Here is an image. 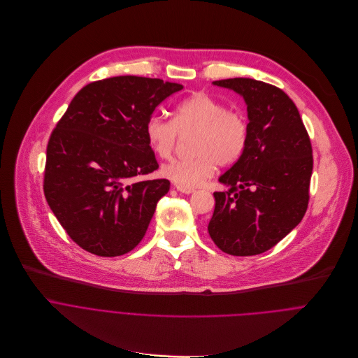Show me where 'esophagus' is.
I'll return each instance as SVG.
<instances>
[{
	"mask_svg": "<svg viewBox=\"0 0 358 358\" xmlns=\"http://www.w3.org/2000/svg\"><path fill=\"white\" fill-rule=\"evenodd\" d=\"M176 189H178V192L186 193V194H190V193L194 192V189H192V187H180V186H176Z\"/></svg>",
	"mask_w": 358,
	"mask_h": 358,
	"instance_id": "34e87169",
	"label": "esophagus"
}]
</instances>
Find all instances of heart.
I'll return each mask as SVG.
<instances>
[{"label":"heart","mask_w":358,"mask_h":358,"mask_svg":"<svg viewBox=\"0 0 358 358\" xmlns=\"http://www.w3.org/2000/svg\"><path fill=\"white\" fill-rule=\"evenodd\" d=\"M192 157L172 159L159 169L162 178L180 187H194L210 176L216 165H231L244 154L250 127L245 115L220 99L207 93H194L175 106L173 120L151 115L145 124V138L151 151L168 158L179 132H193Z\"/></svg>","instance_id":"b5f03b06"}]
</instances>
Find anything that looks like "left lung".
Returning a JSON list of instances; mask_svg holds the SVG:
<instances>
[{
	"label": "left lung",
	"instance_id": "obj_1",
	"mask_svg": "<svg viewBox=\"0 0 358 358\" xmlns=\"http://www.w3.org/2000/svg\"><path fill=\"white\" fill-rule=\"evenodd\" d=\"M213 85L238 93L248 113L244 154L219 178L208 234L222 251L250 257L268 251L303 219L313 169L312 144L295 103L280 89L236 78Z\"/></svg>",
	"mask_w": 358,
	"mask_h": 358
}]
</instances>
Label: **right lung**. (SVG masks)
Masks as SVG:
<instances>
[{
	"label": "right lung",
	"mask_w": 358,
	"mask_h": 358,
	"mask_svg": "<svg viewBox=\"0 0 358 358\" xmlns=\"http://www.w3.org/2000/svg\"><path fill=\"white\" fill-rule=\"evenodd\" d=\"M178 83L117 76L85 86L52 131L46 201L69 237L99 257H118L144 238L166 179L131 182L158 169L145 124Z\"/></svg>",
	"instance_id": "obj_1"
}]
</instances>
